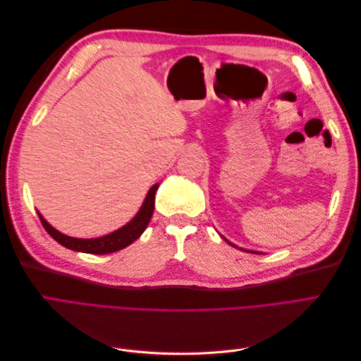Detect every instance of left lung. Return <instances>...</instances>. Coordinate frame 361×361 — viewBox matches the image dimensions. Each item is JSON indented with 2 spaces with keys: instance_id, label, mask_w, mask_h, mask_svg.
<instances>
[{
  "instance_id": "obj_1",
  "label": "left lung",
  "mask_w": 361,
  "mask_h": 361,
  "mask_svg": "<svg viewBox=\"0 0 361 361\" xmlns=\"http://www.w3.org/2000/svg\"><path fill=\"white\" fill-rule=\"evenodd\" d=\"M224 241H227V239L224 238ZM228 243V241H227ZM228 244H231L232 247H235V248H238L235 244H232V243H228ZM239 250H243V248H239ZM245 251H248V253H255V255H260V253H257V251H251V250H245Z\"/></svg>"
}]
</instances>
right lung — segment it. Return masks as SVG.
Masks as SVG:
<instances>
[{
    "label": "right lung",
    "instance_id": "add662e5",
    "mask_svg": "<svg viewBox=\"0 0 361 361\" xmlns=\"http://www.w3.org/2000/svg\"><path fill=\"white\" fill-rule=\"evenodd\" d=\"M158 187L159 185L155 183L154 187L149 190L143 204H141L140 211L137 212V215L133 218V220H130L128 224H125L123 227H120L118 231H114L113 233H108L101 238L81 239V238L68 236L59 232L57 228H54L45 218L42 216L40 212H37V215L40 218L43 227H45V231L63 247L73 251H81V253H89V255L114 253V251H118L128 247L129 244H133L135 239H138L141 233L146 231V227L152 218V214H154V209H155V192Z\"/></svg>",
    "mask_w": 361,
    "mask_h": 361
}]
</instances>
